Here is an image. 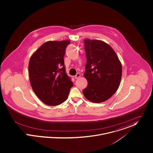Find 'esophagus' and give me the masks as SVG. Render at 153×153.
Returning a JSON list of instances; mask_svg holds the SVG:
<instances>
[{
    "label": "esophagus",
    "mask_w": 153,
    "mask_h": 153,
    "mask_svg": "<svg viewBox=\"0 0 153 153\" xmlns=\"http://www.w3.org/2000/svg\"><path fill=\"white\" fill-rule=\"evenodd\" d=\"M80 73H77L76 74V75L74 76V79H79L80 77Z\"/></svg>",
    "instance_id": "34e87169"
}]
</instances>
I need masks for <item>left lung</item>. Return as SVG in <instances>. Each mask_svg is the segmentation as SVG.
I'll return each instance as SVG.
<instances>
[{"label": "left lung", "instance_id": "8db88e82", "mask_svg": "<svg viewBox=\"0 0 153 153\" xmlns=\"http://www.w3.org/2000/svg\"><path fill=\"white\" fill-rule=\"evenodd\" d=\"M87 58L84 76L88 85L83 90L90 102H102L117 90L121 79L122 66L112 48L99 40L85 39Z\"/></svg>", "mask_w": 153, "mask_h": 153}]
</instances>
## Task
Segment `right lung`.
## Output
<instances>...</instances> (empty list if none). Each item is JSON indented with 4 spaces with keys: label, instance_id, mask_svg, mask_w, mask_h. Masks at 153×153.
I'll list each match as a JSON object with an SVG mask.
<instances>
[{
    "label": "right lung",
    "instance_id": "right-lung-1",
    "mask_svg": "<svg viewBox=\"0 0 153 153\" xmlns=\"http://www.w3.org/2000/svg\"><path fill=\"white\" fill-rule=\"evenodd\" d=\"M69 40L48 41L31 56L29 73L32 89L45 104L57 105L65 102L73 83L66 72L64 56Z\"/></svg>",
    "mask_w": 153,
    "mask_h": 153
}]
</instances>
